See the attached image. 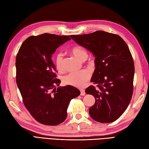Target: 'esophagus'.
<instances>
[{
	"label": "esophagus",
	"instance_id": "obj_1",
	"mask_svg": "<svg viewBox=\"0 0 149 149\" xmlns=\"http://www.w3.org/2000/svg\"><path fill=\"white\" fill-rule=\"evenodd\" d=\"M86 94V93H85V91L84 90H81V95H84Z\"/></svg>",
	"mask_w": 149,
	"mask_h": 149
}]
</instances>
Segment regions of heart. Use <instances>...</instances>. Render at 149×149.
Here are the masks:
<instances>
[{
  "mask_svg": "<svg viewBox=\"0 0 149 149\" xmlns=\"http://www.w3.org/2000/svg\"><path fill=\"white\" fill-rule=\"evenodd\" d=\"M72 53L75 57L81 60L85 61L88 58V54L87 50L81 45H75L71 49ZM56 65L59 70L63 68V55L59 52L56 56ZM90 78V73L88 70H82L81 72H72L63 77V81L65 84L70 85L72 86L81 88L86 84V82Z\"/></svg>",
  "mask_w": 149,
  "mask_h": 149,
  "instance_id": "obj_1",
  "label": "heart"
}]
</instances>
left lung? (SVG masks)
Returning a JSON list of instances; mask_svg holds the SVG:
<instances>
[{
	"instance_id": "8db88e82",
	"label": "left lung",
	"mask_w": 149,
	"mask_h": 149,
	"mask_svg": "<svg viewBox=\"0 0 149 149\" xmlns=\"http://www.w3.org/2000/svg\"><path fill=\"white\" fill-rule=\"evenodd\" d=\"M70 36L95 56L91 82L97 86L85 90L95 99L90 116L100 123L115 121L127 108L133 93L134 65L127 43L118 34L103 31Z\"/></svg>"
}]
</instances>
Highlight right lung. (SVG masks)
Masks as SVG:
<instances>
[{"mask_svg":"<svg viewBox=\"0 0 149 149\" xmlns=\"http://www.w3.org/2000/svg\"><path fill=\"white\" fill-rule=\"evenodd\" d=\"M70 40L67 35L49 33L31 36L22 44L16 57V81L22 101L33 118L44 125L64 122L70 102L81 93L70 85L54 88L61 81L56 78L52 54Z\"/></svg>","mask_w":149,"mask_h":149,"instance_id":"obj_1","label":"right lung"}]
</instances>
